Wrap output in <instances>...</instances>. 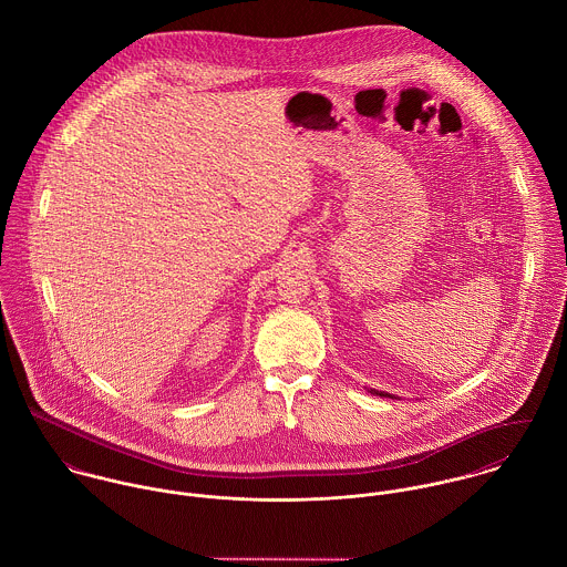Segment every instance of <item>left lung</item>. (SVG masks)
I'll return each mask as SVG.
<instances>
[{
    "label": "left lung",
    "mask_w": 567,
    "mask_h": 567,
    "mask_svg": "<svg viewBox=\"0 0 567 567\" xmlns=\"http://www.w3.org/2000/svg\"><path fill=\"white\" fill-rule=\"evenodd\" d=\"M372 394H377V396H392V394H388V392H379V390H370Z\"/></svg>",
    "instance_id": "8db88e82"
}]
</instances>
